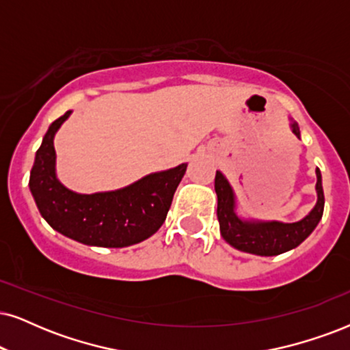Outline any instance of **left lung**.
I'll use <instances>...</instances> for the list:
<instances>
[{
  "label": "left lung",
  "mask_w": 350,
  "mask_h": 350,
  "mask_svg": "<svg viewBox=\"0 0 350 350\" xmlns=\"http://www.w3.org/2000/svg\"><path fill=\"white\" fill-rule=\"evenodd\" d=\"M293 132L300 139L297 124H291ZM215 190L218 196L219 231L224 241L234 249L262 256H273L293 250L313 232L320 223L325 208V193L321 185V172L317 167V205L297 223H278V221H245L236 215V196L228 179L216 171Z\"/></svg>",
  "instance_id": "1"
}]
</instances>
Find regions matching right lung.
<instances>
[{
  "instance_id": "1",
  "label": "right lung",
  "mask_w": 350,
  "mask_h": 350,
  "mask_svg": "<svg viewBox=\"0 0 350 350\" xmlns=\"http://www.w3.org/2000/svg\"><path fill=\"white\" fill-rule=\"evenodd\" d=\"M70 111L48 127L35 154L29 187L40 215L66 237L85 245L127 247L153 236L165 223L176 189L187 163L153 172L127 187L113 192L76 193L56 178L53 139Z\"/></svg>"
}]
</instances>
